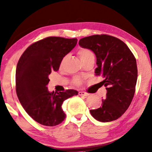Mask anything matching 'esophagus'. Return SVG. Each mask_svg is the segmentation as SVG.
Wrapping results in <instances>:
<instances>
[{
  "label": "esophagus",
  "instance_id": "esophagus-1",
  "mask_svg": "<svg viewBox=\"0 0 152 152\" xmlns=\"http://www.w3.org/2000/svg\"><path fill=\"white\" fill-rule=\"evenodd\" d=\"M79 96H85V97H87V96H89L88 93H85V92H82V91L79 92Z\"/></svg>",
  "mask_w": 152,
  "mask_h": 152
}]
</instances>
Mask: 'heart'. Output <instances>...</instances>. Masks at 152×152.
Segmentation results:
<instances>
[{
    "mask_svg": "<svg viewBox=\"0 0 152 152\" xmlns=\"http://www.w3.org/2000/svg\"><path fill=\"white\" fill-rule=\"evenodd\" d=\"M78 55H79V58H80L81 61H83L85 59H87V58L90 57V56H94L93 51L90 50L88 48H80L78 50ZM65 60V59H63V61ZM73 83L76 85H79L81 83V79L80 78L76 77L75 78L74 80H73Z\"/></svg>",
    "mask_w": 152,
    "mask_h": 152,
    "instance_id": "1",
    "label": "heart"
}]
</instances>
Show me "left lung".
<instances>
[{
    "mask_svg": "<svg viewBox=\"0 0 152 152\" xmlns=\"http://www.w3.org/2000/svg\"><path fill=\"white\" fill-rule=\"evenodd\" d=\"M79 44L96 54L95 73L104 78L100 83L107 90L102 106L90 110V114L104 123L117 120L129 108L135 92L137 67L134 55L123 41L110 35L87 37Z\"/></svg>",
    "mask_w": 152,
    "mask_h": 152,
    "instance_id": "obj_1",
    "label": "left lung"
}]
</instances>
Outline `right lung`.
<instances>
[{
	"label": "right lung",
	"mask_w": 152,
	"mask_h": 152,
	"mask_svg": "<svg viewBox=\"0 0 152 152\" xmlns=\"http://www.w3.org/2000/svg\"><path fill=\"white\" fill-rule=\"evenodd\" d=\"M77 39L49 37L31 45L16 67V93L25 111L37 123L54 126L65 120L62 105L78 91L49 92L47 85L52 71H57L65 55L76 46Z\"/></svg>",
	"instance_id": "right-lung-1"
}]
</instances>
